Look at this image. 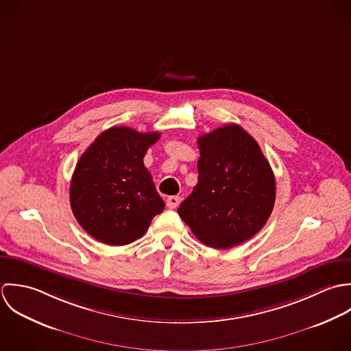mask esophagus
<instances>
[{
  "mask_svg": "<svg viewBox=\"0 0 351 351\" xmlns=\"http://www.w3.org/2000/svg\"><path fill=\"white\" fill-rule=\"evenodd\" d=\"M180 204V197L178 195H172V197H168L167 198V208L168 209H176Z\"/></svg>",
  "mask_w": 351,
  "mask_h": 351,
  "instance_id": "1",
  "label": "esophagus"
}]
</instances>
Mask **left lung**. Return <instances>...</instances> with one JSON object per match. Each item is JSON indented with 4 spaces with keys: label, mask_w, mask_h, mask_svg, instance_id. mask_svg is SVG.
<instances>
[{
    "label": "left lung",
    "mask_w": 351,
    "mask_h": 351,
    "mask_svg": "<svg viewBox=\"0 0 351 351\" xmlns=\"http://www.w3.org/2000/svg\"><path fill=\"white\" fill-rule=\"evenodd\" d=\"M198 183L178 213L204 244L228 250L255 236L276 202V178L258 142L239 125L198 138Z\"/></svg>",
    "instance_id": "8db88e82"
}]
</instances>
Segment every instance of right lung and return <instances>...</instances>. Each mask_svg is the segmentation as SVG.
<instances>
[{"label": "right lung", "instance_id": "obj_1", "mask_svg": "<svg viewBox=\"0 0 351 351\" xmlns=\"http://www.w3.org/2000/svg\"><path fill=\"white\" fill-rule=\"evenodd\" d=\"M158 138L156 132L117 126L103 132L80 157L71 176V210L93 239L108 245L130 244L164 210L143 165L146 150Z\"/></svg>", "mask_w": 351, "mask_h": 351}]
</instances>
